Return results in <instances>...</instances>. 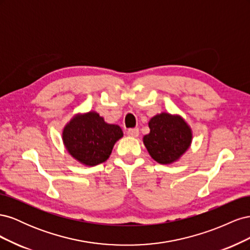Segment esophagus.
I'll use <instances>...</instances> for the list:
<instances>
[{
	"label": "esophagus",
	"mask_w": 250,
	"mask_h": 250,
	"mask_svg": "<svg viewBox=\"0 0 250 250\" xmlns=\"http://www.w3.org/2000/svg\"><path fill=\"white\" fill-rule=\"evenodd\" d=\"M139 133H140V131H139L138 128H130V129L127 130V134L129 135V137H132V138L139 137Z\"/></svg>",
	"instance_id": "34e87169"
}]
</instances>
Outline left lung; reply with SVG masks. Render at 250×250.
<instances>
[{
	"label": "left lung",
	"instance_id": "8db88e82",
	"mask_svg": "<svg viewBox=\"0 0 250 250\" xmlns=\"http://www.w3.org/2000/svg\"><path fill=\"white\" fill-rule=\"evenodd\" d=\"M150 132L143 142L155 162L170 165L177 162L190 148L193 132L186 120L179 115L161 112L149 121Z\"/></svg>",
	"mask_w": 250,
	"mask_h": 250
}]
</instances>
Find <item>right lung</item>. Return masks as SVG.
<instances>
[{"label":"right lung","mask_w":250,"mask_h":250,"mask_svg":"<svg viewBox=\"0 0 250 250\" xmlns=\"http://www.w3.org/2000/svg\"><path fill=\"white\" fill-rule=\"evenodd\" d=\"M122 137L123 131L119 125L106 123L96 111L77 113L62 130L67 152L89 167L107 161L115 144Z\"/></svg>","instance_id":"1"}]
</instances>
